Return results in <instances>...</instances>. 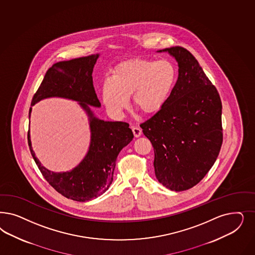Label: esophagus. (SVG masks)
<instances>
[{
  "label": "esophagus",
  "mask_w": 255,
  "mask_h": 255,
  "mask_svg": "<svg viewBox=\"0 0 255 255\" xmlns=\"http://www.w3.org/2000/svg\"><path fill=\"white\" fill-rule=\"evenodd\" d=\"M132 132H133V134H134V136L136 137V138H138V137H140V135H141V129H140V128H138V127H133L132 128Z\"/></svg>",
  "instance_id": "esophagus-1"
}]
</instances>
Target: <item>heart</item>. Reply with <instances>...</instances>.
<instances>
[{"mask_svg":"<svg viewBox=\"0 0 255 255\" xmlns=\"http://www.w3.org/2000/svg\"><path fill=\"white\" fill-rule=\"evenodd\" d=\"M177 80V70L167 60L131 59L112 70L101 87V98L108 111L122 115L132 95L134 106L144 115L159 112L170 98Z\"/></svg>","mask_w":255,"mask_h":255,"instance_id":"obj_1","label":"heart"}]
</instances>
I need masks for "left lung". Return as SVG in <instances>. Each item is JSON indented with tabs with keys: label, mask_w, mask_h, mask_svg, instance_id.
<instances>
[{
	"label": "left lung",
	"mask_w": 255,
	"mask_h": 255,
	"mask_svg": "<svg viewBox=\"0 0 255 255\" xmlns=\"http://www.w3.org/2000/svg\"><path fill=\"white\" fill-rule=\"evenodd\" d=\"M168 52L178 64V78L163 108L140 125L151 141L156 179L182 191L202 180L213 166L222 144V101L188 49Z\"/></svg>",
	"instance_id": "obj_1"
}]
</instances>
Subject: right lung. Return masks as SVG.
Wrapping results in <instances>:
<instances>
[{
  "label": "right lung",
  "mask_w": 255,
  "mask_h": 255,
  "mask_svg": "<svg viewBox=\"0 0 255 255\" xmlns=\"http://www.w3.org/2000/svg\"><path fill=\"white\" fill-rule=\"evenodd\" d=\"M99 54L58 62L49 68L34 94L31 106L42 99L62 98L79 102L88 116L91 140L87 154L82 161L67 172H51L35 156L30 130L28 144L35 163L44 178L63 196L78 202H87L102 195L114 180L115 161L118 154L132 139L129 125L99 119L92 107L100 108L93 84V69ZM32 108L29 111L31 116Z\"/></svg>",
  "instance_id": "right-lung-1"
}]
</instances>
